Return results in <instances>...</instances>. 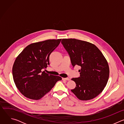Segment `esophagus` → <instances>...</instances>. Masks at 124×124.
I'll use <instances>...</instances> for the list:
<instances>
[{"instance_id":"obj_1","label":"esophagus","mask_w":124,"mask_h":124,"mask_svg":"<svg viewBox=\"0 0 124 124\" xmlns=\"http://www.w3.org/2000/svg\"><path fill=\"white\" fill-rule=\"evenodd\" d=\"M62 80H69L70 78H62Z\"/></svg>"}]
</instances>
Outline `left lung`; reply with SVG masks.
Returning <instances> with one entry per match:
<instances>
[{"instance_id":"1","label":"left lung","mask_w":124,"mask_h":124,"mask_svg":"<svg viewBox=\"0 0 124 124\" xmlns=\"http://www.w3.org/2000/svg\"><path fill=\"white\" fill-rule=\"evenodd\" d=\"M61 43L68 51L73 67H81L80 77L71 79L76 86L71 91L81 101L98 96L107 84L109 69L107 59L94 44L76 39H63Z\"/></svg>"}]
</instances>
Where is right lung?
Returning <instances> with one entry per match:
<instances>
[{
    "label": "right lung",
    "mask_w": 124,
    "mask_h": 124,
    "mask_svg": "<svg viewBox=\"0 0 124 124\" xmlns=\"http://www.w3.org/2000/svg\"><path fill=\"white\" fill-rule=\"evenodd\" d=\"M61 39H50L27 46L14 62L12 74L16 88L25 97L38 100L49 92L62 78L42 72L49 65L51 53Z\"/></svg>",
    "instance_id": "add662e5"
}]
</instances>
